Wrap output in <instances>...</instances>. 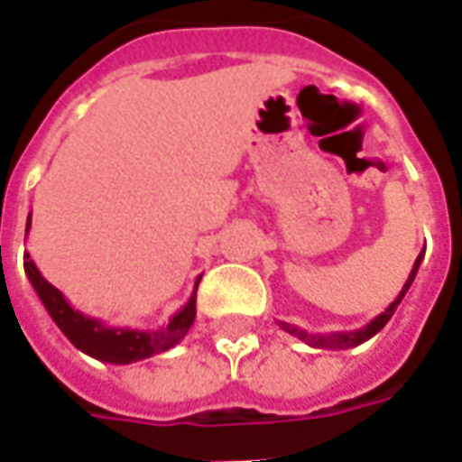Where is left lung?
Masks as SVG:
<instances>
[{
	"mask_svg": "<svg viewBox=\"0 0 462 462\" xmlns=\"http://www.w3.org/2000/svg\"><path fill=\"white\" fill-rule=\"evenodd\" d=\"M420 260H423V254H418L416 264H413V270H411V274H408L406 284H403V290L398 291V297L391 304L386 307V311H381L376 319H371L364 327V329H356V331H331V334H307L304 329H300V327H294V324H287V321H277L282 329L287 331V334H291V337H297V339L307 341L310 346L314 348H351V346H358V344H364V341H368L371 337H376L378 331L383 329L388 324V319L393 317V311L398 310V304H401V300L406 297L408 287L413 284V280H416V272L418 267H420Z\"/></svg>",
	"mask_w": 462,
	"mask_h": 462,
	"instance_id": "obj_1",
	"label": "left lung"
}]
</instances>
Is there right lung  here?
Segmentation results:
<instances>
[{"label":"right lung","mask_w":462,"mask_h":462,"mask_svg":"<svg viewBox=\"0 0 462 462\" xmlns=\"http://www.w3.org/2000/svg\"><path fill=\"white\" fill-rule=\"evenodd\" d=\"M32 227V215L26 220V232ZM26 277L32 282V287L39 294V300L49 311V317L54 319L59 329L64 331V337L76 348H81L88 356L106 361V364H133V361H143L151 358L152 354H162L172 348L178 341L190 331L192 321H195V294H198V284L200 277L195 280L190 300L185 301V307L180 311H175L171 321L161 327V329H123V327H106L101 319L86 317L79 310H74L69 300L61 291L56 290L51 282H46L42 277V272L36 270L34 260L26 254L24 257Z\"/></svg>","instance_id":"obj_1"}]
</instances>
